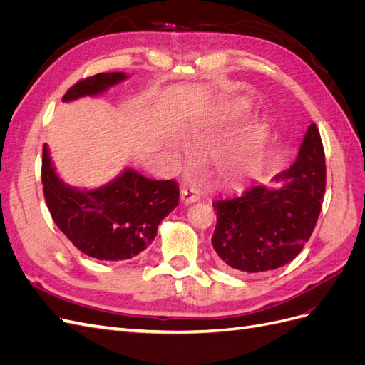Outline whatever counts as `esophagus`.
<instances>
[{
	"mask_svg": "<svg viewBox=\"0 0 365 365\" xmlns=\"http://www.w3.org/2000/svg\"><path fill=\"white\" fill-rule=\"evenodd\" d=\"M181 201L184 204H193L196 201H200V195L193 190H181Z\"/></svg>",
	"mask_w": 365,
	"mask_h": 365,
	"instance_id": "1",
	"label": "esophagus"
}]
</instances>
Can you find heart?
Returning <instances> with one entry per match:
<instances>
[{"instance_id":"heart-1","label":"heart","mask_w":365,"mask_h":365,"mask_svg":"<svg viewBox=\"0 0 365 365\" xmlns=\"http://www.w3.org/2000/svg\"><path fill=\"white\" fill-rule=\"evenodd\" d=\"M257 143H262V140L260 141H257ZM252 160H256V152L254 153H251V157H250V161L248 163H244L242 165H244V168L247 169V170H250L251 168H252Z\"/></svg>"}]
</instances>
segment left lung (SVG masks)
Segmentation results:
<instances>
[{
  "label": "left lung",
  "mask_w": 365,
  "mask_h": 365,
  "mask_svg": "<svg viewBox=\"0 0 365 365\" xmlns=\"http://www.w3.org/2000/svg\"><path fill=\"white\" fill-rule=\"evenodd\" d=\"M274 180L283 185H252L213 202L217 224L212 245L222 268L244 274L277 269L311 237L326 190L324 149L315 123L307 128L295 161Z\"/></svg>",
  "instance_id": "8db88e82"
}]
</instances>
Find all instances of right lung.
<instances>
[{
	"label": "right lung",
	"mask_w": 365,
	"mask_h": 365,
	"mask_svg": "<svg viewBox=\"0 0 365 365\" xmlns=\"http://www.w3.org/2000/svg\"><path fill=\"white\" fill-rule=\"evenodd\" d=\"M128 77L120 71L98 73L71 86L62 101L101 96ZM42 184L51 217L62 233L86 256L109 262L145 251L161 220L180 201L175 181L149 180L130 168L97 189L71 187L59 178L47 145L42 150Z\"/></svg>",
	"instance_id": "right-lung-1"
}]
</instances>
